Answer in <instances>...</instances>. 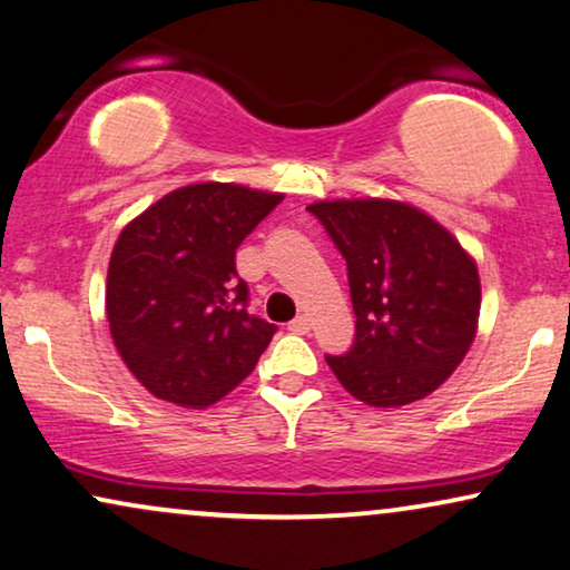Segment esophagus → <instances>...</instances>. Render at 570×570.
Instances as JSON below:
<instances>
[{"instance_id": "esophagus-1", "label": "esophagus", "mask_w": 570, "mask_h": 570, "mask_svg": "<svg viewBox=\"0 0 570 570\" xmlns=\"http://www.w3.org/2000/svg\"><path fill=\"white\" fill-rule=\"evenodd\" d=\"M287 330H291L293 335H308V330H312V320H308V316H295V320L287 324Z\"/></svg>"}]
</instances>
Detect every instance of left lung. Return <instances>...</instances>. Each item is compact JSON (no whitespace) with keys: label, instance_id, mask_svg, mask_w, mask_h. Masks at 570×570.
<instances>
[{"label":"left lung","instance_id":"8db88e82","mask_svg":"<svg viewBox=\"0 0 570 570\" xmlns=\"http://www.w3.org/2000/svg\"><path fill=\"white\" fill-rule=\"evenodd\" d=\"M308 212L348 267L356 337L327 364L374 409L421 401L461 364L476 335L474 258L430 214L387 198L320 202Z\"/></svg>","mask_w":570,"mask_h":570}]
</instances>
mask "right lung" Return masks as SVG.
I'll list each match as a JSON object with an SVG mask.
<instances>
[{
    "instance_id": "1",
    "label": "right lung",
    "mask_w": 570,
    "mask_h": 570,
    "mask_svg": "<svg viewBox=\"0 0 570 570\" xmlns=\"http://www.w3.org/2000/svg\"><path fill=\"white\" fill-rule=\"evenodd\" d=\"M279 202L198 183L159 198L120 233L107 272L109 332L151 395L206 409L254 372L277 327L248 314L235 250Z\"/></svg>"
}]
</instances>
